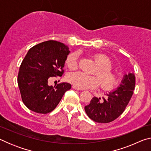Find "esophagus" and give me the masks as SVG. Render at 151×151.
<instances>
[{
  "mask_svg": "<svg viewBox=\"0 0 151 151\" xmlns=\"http://www.w3.org/2000/svg\"><path fill=\"white\" fill-rule=\"evenodd\" d=\"M72 88H73V89H75V90H78V91H81V90H82V89H80V88H77V87H76V86H74V85H73Z\"/></svg>",
  "mask_w": 151,
  "mask_h": 151,
  "instance_id": "esophagus-1",
  "label": "esophagus"
}]
</instances>
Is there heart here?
I'll use <instances>...</instances> for the list:
<instances>
[{
	"mask_svg": "<svg viewBox=\"0 0 151 151\" xmlns=\"http://www.w3.org/2000/svg\"><path fill=\"white\" fill-rule=\"evenodd\" d=\"M79 54L77 51L73 52L67 56L66 64L71 70H75L78 67ZM94 62L98 66L94 75L98 76L86 75L81 72L70 73L67 76V81L74 86L80 89L94 88L99 86L104 91H112L118 84V78L111 69L112 64L111 59L103 54H96L93 56Z\"/></svg>",
	"mask_w": 151,
	"mask_h": 151,
	"instance_id": "heart-1",
	"label": "heart"
}]
</instances>
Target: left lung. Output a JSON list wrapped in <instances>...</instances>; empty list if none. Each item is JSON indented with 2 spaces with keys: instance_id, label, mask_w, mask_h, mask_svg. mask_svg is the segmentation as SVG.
<instances>
[{
  "instance_id": "obj_1",
  "label": "left lung",
  "mask_w": 151,
  "mask_h": 151,
  "mask_svg": "<svg viewBox=\"0 0 151 151\" xmlns=\"http://www.w3.org/2000/svg\"><path fill=\"white\" fill-rule=\"evenodd\" d=\"M135 76L133 73L125 75L119 87L107 94V98L93 97L90 104L85 106L86 114L99 123H108L118 118L124 112L133 94Z\"/></svg>"
}]
</instances>
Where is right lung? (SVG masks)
<instances>
[{
	"instance_id": "right-lung-1",
	"label": "right lung",
	"mask_w": 151,
	"mask_h": 151,
	"mask_svg": "<svg viewBox=\"0 0 151 151\" xmlns=\"http://www.w3.org/2000/svg\"><path fill=\"white\" fill-rule=\"evenodd\" d=\"M70 51L63 43L48 40L30 48L20 65L18 85L22 101L28 109L40 114L52 111L66 91L71 88L67 83L49 86L50 77L61 76Z\"/></svg>"
}]
</instances>
